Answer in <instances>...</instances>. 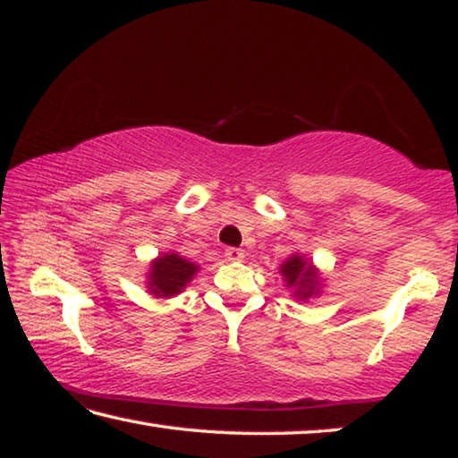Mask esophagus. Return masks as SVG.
I'll return each mask as SVG.
<instances>
[{
  "instance_id": "1",
  "label": "esophagus",
  "mask_w": 458,
  "mask_h": 458,
  "mask_svg": "<svg viewBox=\"0 0 458 458\" xmlns=\"http://www.w3.org/2000/svg\"><path fill=\"white\" fill-rule=\"evenodd\" d=\"M225 256H227L231 262H239V259L245 258V251L242 248H227L225 250Z\"/></svg>"
}]
</instances>
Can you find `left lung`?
<instances>
[{
    "label": "left lung",
    "mask_w": 458,
    "mask_h": 458,
    "mask_svg": "<svg viewBox=\"0 0 458 458\" xmlns=\"http://www.w3.org/2000/svg\"><path fill=\"white\" fill-rule=\"evenodd\" d=\"M280 276H283L286 288H291L297 301H309L319 297L321 293V272L311 259L302 256V253H293L280 264Z\"/></svg>",
    "instance_id": "1"
}]
</instances>
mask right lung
<instances>
[{"mask_svg": "<svg viewBox=\"0 0 458 458\" xmlns=\"http://www.w3.org/2000/svg\"><path fill=\"white\" fill-rule=\"evenodd\" d=\"M200 270L199 264L190 262L178 251L161 253L149 264V272H147V291L153 297L170 299L184 291L186 284L196 276Z\"/></svg>", "mask_w": 458, "mask_h": 458, "instance_id": "right-lung-1", "label": "right lung"}]
</instances>
